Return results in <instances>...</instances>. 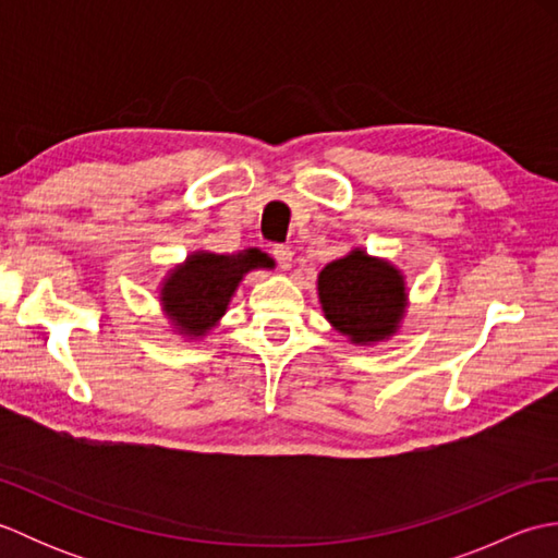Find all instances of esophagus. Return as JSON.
Here are the masks:
<instances>
[{"instance_id": "obj_1", "label": "esophagus", "mask_w": 558, "mask_h": 558, "mask_svg": "<svg viewBox=\"0 0 558 558\" xmlns=\"http://www.w3.org/2000/svg\"><path fill=\"white\" fill-rule=\"evenodd\" d=\"M272 256H276L278 266H280L282 270H288V268L292 266V256H294V252H292V248H290L288 244H276V246H272Z\"/></svg>"}]
</instances>
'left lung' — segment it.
<instances>
[{
    "label": "left lung",
    "mask_w": 558,
    "mask_h": 558,
    "mask_svg": "<svg viewBox=\"0 0 558 558\" xmlns=\"http://www.w3.org/2000/svg\"><path fill=\"white\" fill-rule=\"evenodd\" d=\"M318 300L336 330L366 345L396 333L405 312V282L388 260L354 248L322 270Z\"/></svg>",
    "instance_id": "8db88e82"
}]
</instances>
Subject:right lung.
<instances>
[{
  "mask_svg": "<svg viewBox=\"0 0 558 558\" xmlns=\"http://www.w3.org/2000/svg\"><path fill=\"white\" fill-rule=\"evenodd\" d=\"M272 260L246 248L242 254H210L196 252L186 264L174 268L162 288V310L184 336H206L225 314L244 272L252 268H270Z\"/></svg>",
  "mask_w": 558,
  "mask_h": 558,
  "instance_id": "right-lung-1",
  "label": "right lung"
}]
</instances>
